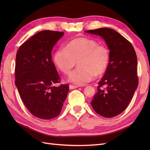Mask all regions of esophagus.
Listing matches in <instances>:
<instances>
[{"mask_svg":"<svg viewBox=\"0 0 150 150\" xmlns=\"http://www.w3.org/2000/svg\"><path fill=\"white\" fill-rule=\"evenodd\" d=\"M79 86H74V85H69V88L71 89H75V88H79Z\"/></svg>","mask_w":150,"mask_h":150,"instance_id":"1","label":"esophagus"}]
</instances>
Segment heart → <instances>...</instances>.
<instances>
[{"instance_id":"obj_1","label":"heart","mask_w":150,"mask_h":150,"mask_svg":"<svg viewBox=\"0 0 150 150\" xmlns=\"http://www.w3.org/2000/svg\"><path fill=\"white\" fill-rule=\"evenodd\" d=\"M78 62V67L69 76L70 82L84 85L106 71L110 62V51L94 39L79 38L71 40L65 49L57 50L54 62L57 69L68 74Z\"/></svg>"}]
</instances>
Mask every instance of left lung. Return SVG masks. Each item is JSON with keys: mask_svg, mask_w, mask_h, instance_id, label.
<instances>
[{"mask_svg": "<svg viewBox=\"0 0 150 150\" xmlns=\"http://www.w3.org/2000/svg\"><path fill=\"white\" fill-rule=\"evenodd\" d=\"M85 33L101 36L110 50V62L91 104L99 115L115 117L126 110L138 87L137 54L132 44L112 29ZM103 85L106 89H102Z\"/></svg>", "mask_w": 150, "mask_h": 150, "instance_id": "obj_1", "label": "left lung"}]
</instances>
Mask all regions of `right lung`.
I'll return each instance as SVG.
<instances>
[{
    "instance_id": "obj_1",
    "label": "right lung",
    "mask_w": 150,
    "mask_h": 150,
    "mask_svg": "<svg viewBox=\"0 0 150 150\" xmlns=\"http://www.w3.org/2000/svg\"><path fill=\"white\" fill-rule=\"evenodd\" d=\"M64 34L40 31L22 44L17 52L16 86L25 107L40 119H52L59 115L69 90L67 84L52 86L60 79L51 51Z\"/></svg>"
}]
</instances>
